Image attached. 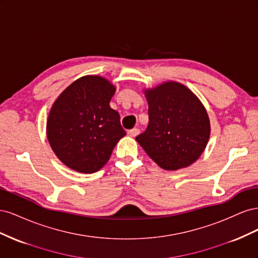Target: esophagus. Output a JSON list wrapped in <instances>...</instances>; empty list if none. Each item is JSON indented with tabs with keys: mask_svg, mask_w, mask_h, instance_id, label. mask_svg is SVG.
<instances>
[{
	"mask_svg": "<svg viewBox=\"0 0 258 258\" xmlns=\"http://www.w3.org/2000/svg\"><path fill=\"white\" fill-rule=\"evenodd\" d=\"M128 134H129L131 137H137V136L140 134V129H139V128H134V129L129 130Z\"/></svg>",
	"mask_w": 258,
	"mask_h": 258,
	"instance_id": "1",
	"label": "esophagus"
}]
</instances>
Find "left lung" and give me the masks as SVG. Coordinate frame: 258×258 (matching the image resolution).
Here are the masks:
<instances>
[{
	"instance_id": "left-lung-1",
	"label": "left lung",
	"mask_w": 258,
	"mask_h": 258,
	"mask_svg": "<svg viewBox=\"0 0 258 258\" xmlns=\"http://www.w3.org/2000/svg\"><path fill=\"white\" fill-rule=\"evenodd\" d=\"M148 126L136 140L165 170L190 166L204 153L210 138V120L200 100L184 85L166 82L144 91Z\"/></svg>"
}]
</instances>
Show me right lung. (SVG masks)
Instances as JSON below:
<instances>
[{
	"label": "right lung",
	"instance_id": "add662e5",
	"mask_svg": "<svg viewBox=\"0 0 258 258\" xmlns=\"http://www.w3.org/2000/svg\"><path fill=\"white\" fill-rule=\"evenodd\" d=\"M116 88L101 76L81 77L54 101L47 119L48 142L57 157L81 173H93L126 136L110 106Z\"/></svg>",
	"mask_w": 258,
	"mask_h": 258
}]
</instances>
